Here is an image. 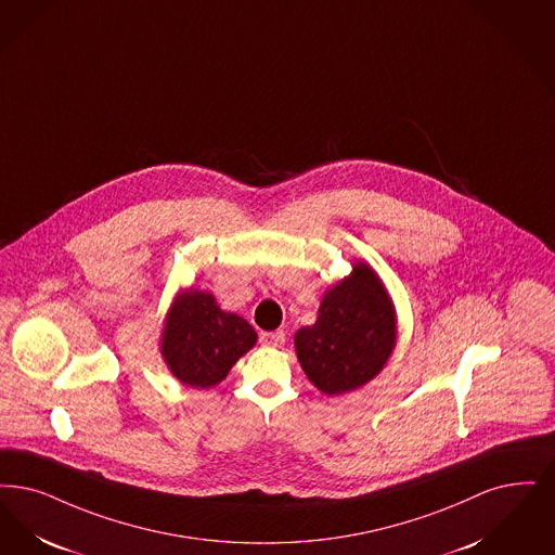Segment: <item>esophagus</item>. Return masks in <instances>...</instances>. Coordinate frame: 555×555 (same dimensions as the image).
<instances>
[{"label":"esophagus","mask_w":555,"mask_h":555,"mask_svg":"<svg viewBox=\"0 0 555 555\" xmlns=\"http://www.w3.org/2000/svg\"><path fill=\"white\" fill-rule=\"evenodd\" d=\"M260 343L267 347H283L285 345V333L274 331V333H260Z\"/></svg>","instance_id":"obj_1"}]
</instances>
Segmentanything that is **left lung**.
Instances as JSON below:
<instances>
[{"mask_svg":"<svg viewBox=\"0 0 555 555\" xmlns=\"http://www.w3.org/2000/svg\"><path fill=\"white\" fill-rule=\"evenodd\" d=\"M395 310L376 272L356 264L328 288L318 320L295 334L297 359L324 395L356 390L382 372L395 349Z\"/></svg>","mask_w":555,"mask_h":555,"instance_id":"1","label":"left lung"}]
</instances>
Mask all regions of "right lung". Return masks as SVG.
<instances>
[{
	"label": "right lung",
	"mask_w": 555,
	"mask_h": 555,
	"mask_svg": "<svg viewBox=\"0 0 555 555\" xmlns=\"http://www.w3.org/2000/svg\"><path fill=\"white\" fill-rule=\"evenodd\" d=\"M256 338L244 318L222 311L210 293L188 291L167 315L163 357L183 384L210 388L224 379Z\"/></svg>",
	"instance_id": "add662e5"
}]
</instances>
